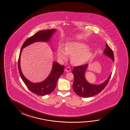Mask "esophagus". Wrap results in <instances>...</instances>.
Masks as SVG:
<instances>
[{
  "label": "esophagus",
  "instance_id": "obj_1",
  "mask_svg": "<svg viewBox=\"0 0 130 130\" xmlns=\"http://www.w3.org/2000/svg\"><path fill=\"white\" fill-rule=\"evenodd\" d=\"M71 68H69V67L67 68L66 69H65V71H66V72H68L71 71Z\"/></svg>",
  "mask_w": 130,
  "mask_h": 130
}]
</instances>
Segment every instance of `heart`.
Wrapping results in <instances>:
<instances>
[{
	"label": "heart",
	"instance_id": "b5f03b06",
	"mask_svg": "<svg viewBox=\"0 0 130 130\" xmlns=\"http://www.w3.org/2000/svg\"><path fill=\"white\" fill-rule=\"evenodd\" d=\"M89 46L80 42H70L66 44L65 48L59 46L57 55L59 59H65L67 55H72L71 62L75 65H82L87 62L92 56V52L88 49Z\"/></svg>",
	"mask_w": 130,
	"mask_h": 130
}]
</instances>
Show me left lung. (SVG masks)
<instances>
[{
	"mask_svg": "<svg viewBox=\"0 0 130 130\" xmlns=\"http://www.w3.org/2000/svg\"><path fill=\"white\" fill-rule=\"evenodd\" d=\"M103 52L105 55L110 58L114 62L113 52L107 43L106 48ZM87 66L88 64H87L82 66L75 67L73 68L74 69L72 71L74 76L73 90L78 96L84 98L94 96L103 90L108 83L111 75V74L105 82L99 85L90 84L87 82L85 77V73Z\"/></svg>",
	"mask_w": 130,
	"mask_h": 130,
	"instance_id": "8db88e82",
	"label": "left lung"
}]
</instances>
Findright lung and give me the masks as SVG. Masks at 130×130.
I'll return each mask as SVG.
<instances>
[{"instance_id": "obj_1", "label": "right lung", "mask_w": 130, "mask_h": 130, "mask_svg": "<svg viewBox=\"0 0 130 130\" xmlns=\"http://www.w3.org/2000/svg\"><path fill=\"white\" fill-rule=\"evenodd\" d=\"M56 31L55 29L40 30L26 40L22 46L18 60V69L22 80L28 89L35 94L44 96L52 92L55 89L59 77L63 73L64 66L54 62L52 71L45 80L38 83H33L24 76L20 68V55L23 48L26 46L37 42H48L52 35Z\"/></svg>"}]
</instances>
